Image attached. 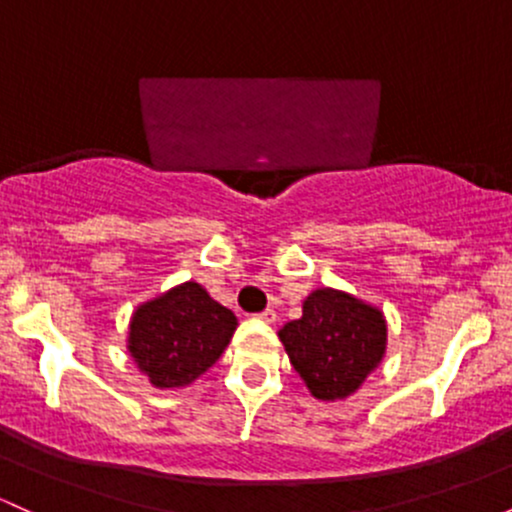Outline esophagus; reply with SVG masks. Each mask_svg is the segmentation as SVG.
<instances>
[{
    "label": "esophagus",
    "mask_w": 512,
    "mask_h": 512,
    "mask_svg": "<svg viewBox=\"0 0 512 512\" xmlns=\"http://www.w3.org/2000/svg\"><path fill=\"white\" fill-rule=\"evenodd\" d=\"M257 318L265 320V323H274V320H277V311H274V308H265L262 313H257Z\"/></svg>",
    "instance_id": "esophagus-1"
}]
</instances>
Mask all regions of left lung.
Returning a JSON list of instances; mask_svg holds the SVG:
<instances>
[{
  "label": "left lung",
  "instance_id": "1",
  "mask_svg": "<svg viewBox=\"0 0 512 512\" xmlns=\"http://www.w3.org/2000/svg\"><path fill=\"white\" fill-rule=\"evenodd\" d=\"M291 367L316 398L350 396L386 350L384 316L335 289H318L303 301V316L279 330Z\"/></svg>",
  "mask_w": 512,
  "mask_h": 512
}]
</instances>
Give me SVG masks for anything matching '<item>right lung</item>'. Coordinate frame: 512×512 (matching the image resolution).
<instances>
[{"mask_svg":"<svg viewBox=\"0 0 512 512\" xmlns=\"http://www.w3.org/2000/svg\"><path fill=\"white\" fill-rule=\"evenodd\" d=\"M238 325L226 306L187 282L145 303L131 320L128 350L160 389L184 386L216 364Z\"/></svg>","mask_w":512,"mask_h":512,"instance_id":"right-lung-1","label":"right lung"}]
</instances>
